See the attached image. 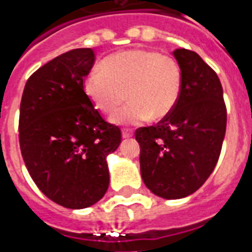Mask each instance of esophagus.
Here are the masks:
<instances>
[{
    "label": "esophagus",
    "mask_w": 252,
    "mask_h": 252,
    "mask_svg": "<svg viewBox=\"0 0 252 252\" xmlns=\"http://www.w3.org/2000/svg\"><path fill=\"white\" fill-rule=\"evenodd\" d=\"M122 136H123V139H129V137H132V136H133V133H132L130 130L124 129V130H123Z\"/></svg>",
    "instance_id": "obj_1"
}]
</instances>
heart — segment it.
Returning a JSON list of instances; mask_svg holds the SVG:
<instances>
[{"label":"heart","instance_id":"1","mask_svg":"<svg viewBox=\"0 0 252 252\" xmlns=\"http://www.w3.org/2000/svg\"><path fill=\"white\" fill-rule=\"evenodd\" d=\"M182 74L177 61L147 49H132L105 58L84 80V91L103 113H113L118 126L140 124L151 118L162 119L176 107L181 94Z\"/></svg>","mask_w":252,"mask_h":252}]
</instances>
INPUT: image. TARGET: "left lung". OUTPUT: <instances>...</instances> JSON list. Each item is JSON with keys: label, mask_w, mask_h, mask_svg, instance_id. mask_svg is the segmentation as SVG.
<instances>
[{"label": "left lung", "mask_w": 252, "mask_h": 252, "mask_svg": "<svg viewBox=\"0 0 252 252\" xmlns=\"http://www.w3.org/2000/svg\"><path fill=\"white\" fill-rule=\"evenodd\" d=\"M181 94L157 126L136 130L140 169L153 194L178 199L205 184L220 158L227 113L218 75L194 51L177 49Z\"/></svg>", "instance_id": "8db88e82"}]
</instances>
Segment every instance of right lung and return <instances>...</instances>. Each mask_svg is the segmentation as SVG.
I'll use <instances>...</instances> for the list:
<instances>
[{"mask_svg":"<svg viewBox=\"0 0 252 252\" xmlns=\"http://www.w3.org/2000/svg\"><path fill=\"white\" fill-rule=\"evenodd\" d=\"M95 62L92 49L54 58L26 82L19 111V145L32 181L68 209L92 206L109 185L107 156L122 132L101 118L84 92Z\"/></svg>","mask_w":252,"mask_h":252,"instance_id":"add662e5","label":"right lung"}]
</instances>
